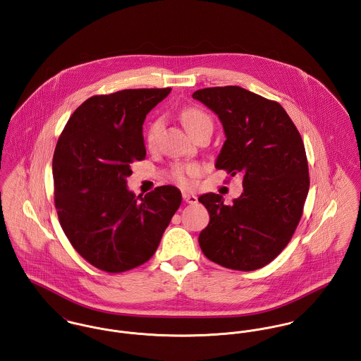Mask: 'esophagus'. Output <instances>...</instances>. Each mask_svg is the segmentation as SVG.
Wrapping results in <instances>:
<instances>
[{
	"instance_id": "34e87169",
	"label": "esophagus",
	"mask_w": 361,
	"mask_h": 361,
	"mask_svg": "<svg viewBox=\"0 0 361 361\" xmlns=\"http://www.w3.org/2000/svg\"><path fill=\"white\" fill-rule=\"evenodd\" d=\"M183 199L188 204H195L197 202V197L194 194H191V192H183Z\"/></svg>"
}]
</instances>
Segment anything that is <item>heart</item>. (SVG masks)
Returning a JSON list of instances; mask_svg holds the SVG:
<instances>
[{
	"label": "heart",
	"instance_id": "b5f03b06",
	"mask_svg": "<svg viewBox=\"0 0 361 361\" xmlns=\"http://www.w3.org/2000/svg\"><path fill=\"white\" fill-rule=\"evenodd\" d=\"M181 121L185 126V129L191 133L194 132L196 128L204 125V123H212L210 116L199 109L195 107H188L185 110L181 111ZM164 126V119L162 118H157L151 122V125L148 126L147 135H145V141L148 147H154L158 136L162 130ZM200 173V167L195 164H188V165H178V166L171 167L170 170V177L171 180H174L176 183H178L180 185H190L191 181L195 177Z\"/></svg>",
	"mask_w": 361,
	"mask_h": 361
}]
</instances>
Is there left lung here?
Instances as JSON below:
<instances>
[{
	"label": "left lung",
	"instance_id": "8db88e82",
	"mask_svg": "<svg viewBox=\"0 0 361 361\" xmlns=\"http://www.w3.org/2000/svg\"><path fill=\"white\" fill-rule=\"evenodd\" d=\"M192 97L221 121L226 140L216 167L243 177L232 204L221 195L199 196L210 214L200 249L225 268L259 269L288 245L301 220L309 191L304 141L278 102L240 86L204 87Z\"/></svg>",
	"mask_w": 361,
	"mask_h": 361
}]
</instances>
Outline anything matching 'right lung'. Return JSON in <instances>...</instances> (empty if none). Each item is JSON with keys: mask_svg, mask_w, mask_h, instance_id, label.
Segmentation results:
<instances>
[{"mask_svg": "<svg viewBox=\"0 0 361 361\" xmlns=\"http://www.w3.org/2000/svg\"><path fill=\"white\" fill-rule=\"evenodd\" d=\"M170 90L92 96L71 115L56 144L59 221L73 247L100 271L119 274L147 262L181 204V192L173 185L144 196L126 187L130 165L147 154L144 119Z\"/></svg>", "mask_w": 361, "mask_h": 361, "instance_id": "add662e5", "label": "right lung"}]
</instances>
